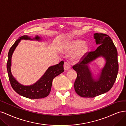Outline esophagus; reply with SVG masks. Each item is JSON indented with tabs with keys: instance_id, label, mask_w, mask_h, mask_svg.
I'll use <instances>...</instances> for the list:
<instances>
[{
	"instance_id": "esophagus-1",
	"label": "esophagus",
	"mask_w": 126,
	"mask_h": 126,
	"mask_svg": "<svg viewBox=\"0 0 126 126\" xmlns=\"http://www.w3.org/2000/svg\"><path fill=\"white\" fill-rule=\"evenodd\" d=\"M70 63L69 62H66L64 63V69L65 70H68L70 69Z\"/></svg>"
}]
</instances>
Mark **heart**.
<instances>
[{
  "label": "heart",
  "instance_id": "b5f03b06",
  "mask_svg": "<svg viewBox=\"0 0 126 126\" xmlns=\"http://www.w3.org/2000/svg\"><path fill=\"white\" fill-rule=\"evenodd\" d=\"M87 48L88 46L85 42L81 40H74L64 45L63 50L67 52L76 50L73 55V58L74 59H77L83 55Z\"/></svg>",
  "mask_w": 126,
  "mask_h": 126
}]
</instances>
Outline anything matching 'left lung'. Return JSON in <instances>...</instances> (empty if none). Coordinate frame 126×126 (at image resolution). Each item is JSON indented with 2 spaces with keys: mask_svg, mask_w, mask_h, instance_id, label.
Listing matches in <instances>:
<instances>
[{
  "mask_svg": "<svg viewBox=\"0 0 126 126\" xmlns=\"http://www.w3.org/2000/svg\"><path fill=\"white\" fill-rule=\"evenodd\" d=\"M94 37L99 46L96 50L86 53L72 67L77 74L74 88L82 97L94 98L108 92L115 83L118 72V52L111 38L101 33H95ZM99 56L104 57L106 63L98 78L94 79L88 64Z\"/></svg>",
  "mask_w": 126,
  "mask_h": 126,
  "instance_id": "1",
  "label": "left lung"
}]
</instances>
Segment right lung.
Segmentation results:
<instances>
[{
  "instance_id": "add662e5",
  "label": "right lung",
  "mask_w": 126,
  "mask_h": 126,
  "mask_svg": "<svg viewBox=\"0 0 126 126\" xmlns=\"http://www.w3.org/2000/svg\"><path fill=\"white\" fill-rule=\"evenodd\" d=\"M22 39L40 41L41 39L38 36H36L32 39L27 35L22 36L15 41L14 44L10 48L8 55L7 69L11 86L17 94L26 98L32 99L45 98L48 96L50 92L53 79L56 76H58L64 71V62L63 61H62L58 64L49 67L44 75L34 84L30 86H24L20 84L14 77L11 72L10 69L11 66V57L15 49Z\"/></svg>"
}]
</instances>
